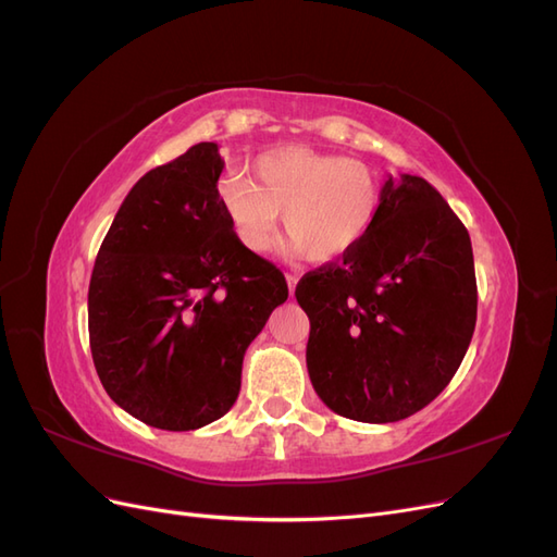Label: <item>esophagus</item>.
I'll return each instance as SVG.
<instances>
[{"label":"esophagus","instance_id":"1","mask_svg":"<svg viewBox=\"0 0 557 557\" xmlns=\"http://www.w3.org/2000/svg\"><path fill=\"white\" fill-rule=\"evenodd\" d=\"M285 281H288V290H290V295H295V288H297V281H299V276H295V274H285Z\"/></svg>","mask_w":557,"mask_h":557}]
</instances>
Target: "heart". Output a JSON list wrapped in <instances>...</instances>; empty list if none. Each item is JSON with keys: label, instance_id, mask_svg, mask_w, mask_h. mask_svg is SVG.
I'll use <instances>...</instances> for the list:
<instances>
[{"label": "heart", "instance_id": "obj_1", "mask_svg": "<svg viewBox=\"0 0 557 557\" xmlns=\"http://www.w3.org/2000/svg\"><path fill=\"white\" fill-rule=\"evenodd\" d=\"M252 178L232 172L218 183V199L234 237L252 252L274 244L281 213L290 234L285 256L325 264L356 250L376 223L381 183L367 164L307 146L264 150L250 164Z\"/></svg>", "mask_w": 557, "mask_h": 557}]
</instances>
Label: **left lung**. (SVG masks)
I'll use <instances>...</instances> for the list:
<instances>
[{
	"label": "left lung",
	"instance_id": "left-lung-1",
	"mask_svg": "<svg viewBox=\"0 0 557 557\" xmlns=\"http://www.w3.org/2000/svg\"><path fill=\"white\" fill-rule=\"evenodd\" d=\"M311 320L307 367L327 407L395 423L440 395L476 325L469 232L432 185L387 176L376 223L339 262L295 288Z\"/></svg>",
	"mask_w": 557,
	"mask_h": 557
}]
</instances>
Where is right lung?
Returning a JSON list of instances; mask_svg holds the SVG:
<instances>
[{"instance_id": "obj_1", "label": "right lung", "mask_w": 557, "mask_h": 557, "mask_svg": "<svg viewBox=\"0 0 557 557\" xmlns=\"http://www.w3.org/2000/svg\"><path fill=\"white\" fill-rule=\"evenodd\" d=\"M218 144L144 174L97 252L88 330L97 376L141 423L188 432L239 397L244 352L288 299L272 262L244 248L218 199Z\"/></svg>"}]
</instances>
